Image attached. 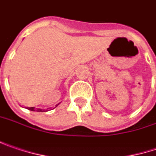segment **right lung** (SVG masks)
<instances>
[{
    "label": "right lung",
    "mask_w": 156,
    "mask_h": 156,
    "mask_svg": "<svg viewBox=\"0 0 156 156\" xmlns=\"http://www.w3.org/2000/svg\"><path fill=\"white\" fill-rule=\"evenodd\" d=\"M56 105V106H57ZM28 110H30V111H32V112H44V110H42V109H36L35 110V108L34 107H30V108H28Z\"/></svg>",
    "instance_id": "1"
}]
</instances>
